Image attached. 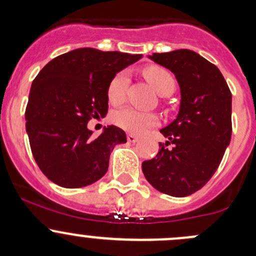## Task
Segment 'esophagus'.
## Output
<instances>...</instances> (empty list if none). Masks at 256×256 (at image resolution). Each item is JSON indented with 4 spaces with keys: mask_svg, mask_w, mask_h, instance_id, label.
Wrapping results in <instances>:
<instances>
[{
    "mask_svg": "<svg viewBox=\"0 0 256 256\" xmlns=\"http://www.w3.org/2000/svg\"><path fill=\"white\" fill-rule=\"evenodd\" d=\"M128 142H131V144L138 142V136L132 135V134H128Z\"/></svg>",
    "mask_w": 256,
    "mask_h": 256,
    "instance_id": "esophagus-1",
    "label": "esophagus"
}]
</instances>
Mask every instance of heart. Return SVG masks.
<instances>
[{"mask_svg":"<svg viewBox=\"0 0 256 256\" xmlns=\"http://www.w3.org/2000/svg\"><path fill=\"white\" fill-rule=\"evenodd\" d=\"M144 78L154 88L158 94H172L176 88L174 76L167 69L158 66H150L144 69ZM130 76L128 72H118L114 76L108 85V99L112 105H121L126 99ZM115 125L122 130L132 134H142L147 128H154L160 124V118L154 112H144L134 108H125L112 115Z\"/></svg>","mask_w":256,"mask_h":256,"instance_id":"1","label":"heart"}]
</instances>
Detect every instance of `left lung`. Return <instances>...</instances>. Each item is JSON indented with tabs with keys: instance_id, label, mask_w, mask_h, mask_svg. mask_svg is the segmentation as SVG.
<instances>
[{
	"instance_id": "1",
	"label": "left lung",
	"mask_w": 256,
	"mask_h": 256,
	"mask_svg": "<svg viewBox=\"0 0 256 256\" xmlns=\"http://www.w3.org/2000/svg\"><path fill=\"white\" fill-rule=\"evenodd\" d=\"M150 58L176 76L180 106L161 130L167 141L142 162V172L160 192L187 197L216 174L230 142L232 92L220 70L196 52L178 49Z\"/></svg>"
}]
</instances>
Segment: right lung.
<instances>
[{
	"label": "right lung",
	"mask_w": 256,
	"mask_h": 256,
	"mask_svg": "<svg viewBox=\"0 0 256 256\" xmlns=\"http://www.w3.org/2000/svg\"><path fill=\"white\" fill-rule=\"evenodd\" d=\"M141 56L79 48L52 59L38 73L26 108V130L48 180L80 188L106 174L114 147L126 142L125 131L112 125L92 138L88 121L105 116L110 80Z\"/></svg>",
	"instance_id": "obj_1"
}]
</instances>
